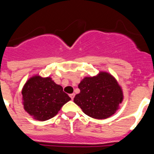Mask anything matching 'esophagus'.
<instances>
[{"instance_id": "obj_1", "label": "esophagus", "mask_w": 154, "mask_h": 154, "mask_svg": "<svg viewBox=\"0 0 154 154\" xmlns=\"http://www.w3.org/2000/svg\"><path fill=\"white\" fill-rule=\"evenodd\" d=\"M69 96H70L71 99H72V100H73V99H74V97H75V94H74V93L70 94V95H69Z\"/></svg>"}]
</instances>
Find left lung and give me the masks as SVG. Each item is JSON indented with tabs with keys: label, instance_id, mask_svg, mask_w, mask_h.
I'll return each mask as SVG.
<instances>
[{
	"label": "left lung",
	"instance_id": "8db88e82",
	"mask_svg": "<svg viewBox=\"0 0 154 154\" xmlns=\"http://www.w3.org/2000/svg\"><path fill=\"white\" fill-rule=\"evenodd\" d=\"M80 92L74 103L85 114L97 119L113 115L123 100V89L113 76L100 72L92 77H85L79 84Z\"/></svg>",
	"mask_w": 154,
	"mask_h": 154
}]
</instances>
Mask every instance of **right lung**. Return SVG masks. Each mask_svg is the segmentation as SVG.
<instances>
[{
  "mask_svg": "<svg viewBox=\"0 0 154 154\" xmlns=\"http://www.w3.org/2000/svg\"><path fill=\"white\" fill-rule=\"evenodd\" d=\"M24 110L33 119L45 121L54 117L66 103L71 100L63 88L51 77L32 76L21 90Z\"/></svg>",
  "mask_w": 154,
  "mask_h": 154,
  "instance_id": "right-lung-1",
  "label": "right lung"
}]
</instances>
